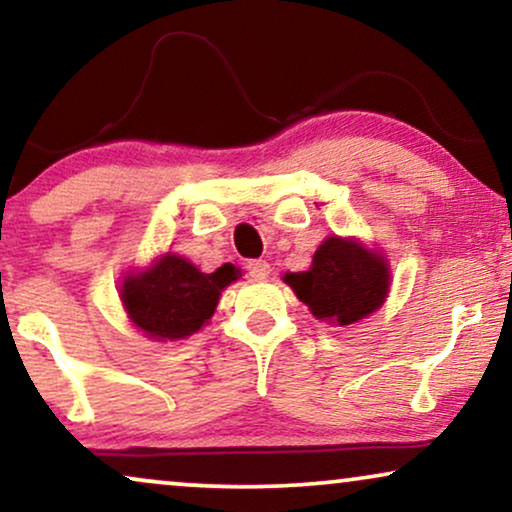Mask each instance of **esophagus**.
Returning a JSON list of instances; mask_svg holds the SVG:
<instances>
[{
  "label": "esophagus",
  "mask_w": 512,
  "mask_h": 512,
  "mask_svg": "<svg viewBox=\"0 0 512 512\" xmlns=\"http://www.w3.org/2000/svg\"><path fill=\"white\" fill-rule=\"evenodd\" d=\"M245 271H248L252 278H267L271 267L267 260H250L248 264H245Z\"/></svg>",
  "instance_id": "obj_1"
}]
</instances>
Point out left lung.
<instances>
[{
	"mask_svg": "<svg viewBox=\"0 0 512 512\" xmlns=\"http://www.w3.org/2000/svg\"><path fill=\"white\" fill-rule=\"evenodd\" d=\"M285 283L316 318L351 325L377 311L388 292L384 257L356 241L332 236L313 255L304 274H285Z\"/></svg>",
	"mask_w": 512,
	"mask_h": 512,
	"instance_id": "obj_1",
	"label": "left lung"
}]
</instances>
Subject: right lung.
Masks as SVG:
<instances>
[{"mask_svg":"<svg viewBox=\"0 0 512 512\" xmlns=\"http://www.w3.org/2000/svg\"><path fill=\"white\" fill-rule=\"evenodd\" d=\"M241 276L224 264L215 274H203L177 255H163L154 267L128 276L121 288L128 316L154 339H182L201 330L215 313L220 292Z\"/></svg>","mask_w":512,"mask_h":512,"instance_id":"right-lung-1","label":"right lung"}]
</instances>
